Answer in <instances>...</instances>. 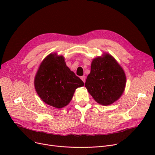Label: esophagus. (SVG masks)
Listing matches in <instances>:
<instances>
[{
	"label": "esophagus",
	"mask_w": 155,
	"mask_h": 155,
	"mask_svg": "<svg viewBox=\"0 0 155 155\" xmlns=\"http://www.w3.org/2000/svg\"><path fill=\"white\" fill-rule=\"evenodd\" d=\"M81 79H82V80L83 81V82L85 83V76H82V77H81V78H80Z\"/></svg>",
	"instance_id": "1"
}]
</instances>
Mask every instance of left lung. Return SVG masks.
Listing matches in <instances>:
<instances>
[{"instance_id": "left-lung-1", "label": "left lung", "mask_w": 155, "mask_h": 155, "mask_svg": "<svg viewBox=\"0 0 155 155\" xmlns=\"http://www.w3.org/2000/svg\"><path fill=\"white\" fill-rule=\"evenodd\" d=\"M126 82L123 69L110 54L105 53L93 60L85 86L97 103L108 105L120 98Z\"/></svg>"}]
</instances>
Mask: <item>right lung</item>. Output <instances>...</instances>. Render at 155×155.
<instances>
[{
  "instance_id": "add662e5",
  "label": "right lung",
  "mask_w": 155,
  "mask_h": 155,
  "mask_svg": "<svg viewBox=\"0 0 155 155\" xmlns=\"http://www.w3.org/2000/svg\"><path fill=\"white\" fill-rule=\"evenodd\" d=\"M83 81L67 67L63 56L48 55L41 63L35 78L36 91L41 100L60 109L71 101L76 88Z\"/></svg>"
}]
</instances>
